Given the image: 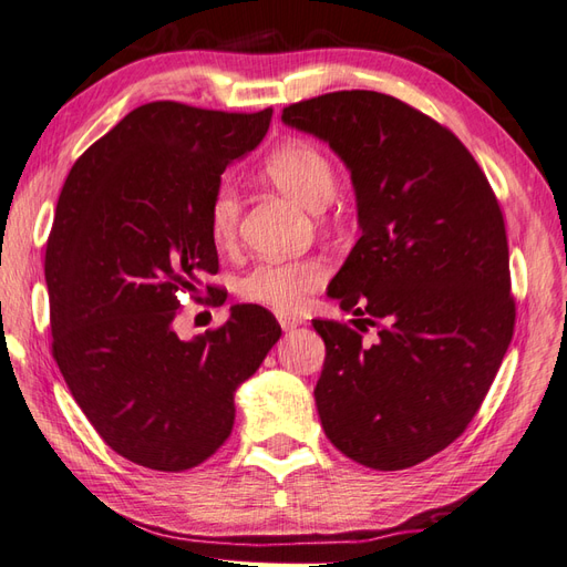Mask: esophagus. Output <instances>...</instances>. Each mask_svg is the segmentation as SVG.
<instances>
[{
	"instance_id": "obj_1",
	"label": "esophagus",
	"mask_w": 567,
	"mask_h": 567,
	"mask_svg": "<svg viewBox=\"0 0 567 567\" xmlns=\"http://www.w3.org/2000/svg\"><path fill=\"white\" fill-rule=\"evenodd\" d=\"M278 321H280L282 330H292V328H297V326H301V323H303L299 316H292V313H280V316H278Z\"/></svg>"
}]
</instances>
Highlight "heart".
Wrapping results in <instances>:
<instances>
[{
    "instance_id": "b5f03b06",
    "label": "heart",
    "mask_w": 567,
    "mask_h": 567,
    "mask_svg": "<svg viewBox=\"0 0 567 567\" xmlns=\"http://www.w3.org/2000/svg\"><path fill=\"white\" fill-rule=\"evenodd\" d=\"M268 179L309 210L326 208L336 196L338 172L323 148L307 138H285L264 159ZM241 203L235 188L223 184L208 203V235L220 251L235 246ZM328 278L323 258L260 260L239 278V295L275 311H297Z\"/></svg>"
}]
</instances>
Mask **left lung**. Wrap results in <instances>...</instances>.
Returning <instances> with one entry per match:
<instances>
[{"label": "left lung", "instance_id": "8db88e82", "mask_svg": "<svg viewBox=\"0 0 567 567\" xmlns=\"http://www.w3.org/2000/svg\"><path fill=\"white\" fill-rule=\"evenodd\" d=\"M282 122L344 159L361 227L328 287L357 330L313 321L326 342L318 416L364 467H414L470 426L513 340L498 198L447 126L393 95L326 93L287 105Z\"/></svg>", "mask_w": 567, "mask_h": 567}]
</instances>
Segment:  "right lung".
<instances>
[{
	"label": "right lung",
	"instance_id": "add662e5",
	"mask_svg": "<svg viewBox=\"0 0 567 567\" xmlns=\"http://www.w3.org/2000/svg\"><path fill=\"white\" fill-rule=\"evenodd\" d=\"M272 107L132 110L71 167L45 251L52 357L114 453L184 472L235 426V390L282 330L264 307H231L194 340L174 332L179 292L215 303L208 203L231 159L266 136Z\"/></svg>",
	"mask_w": 567,
	"mask_h": 567
}]
</instances>
